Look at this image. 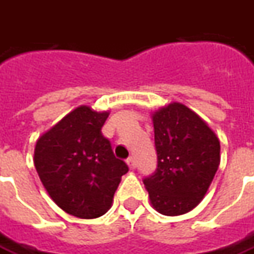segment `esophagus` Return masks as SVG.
I'll return each mask as SVG.
<instances>
[{"instance_id":"obj_1","label":"esophagus","mask_w":254,"mask_h":254,"mask_svg":"<svg viewBox=\"0 0 254 254\" xmlns=\"http://www.w3.org/2000/svg\"><path fill=\"white\" fill-rule=\"evenodd\" d=\"M127 166L130 167V169H134V167H136V160H134V158H133V156H129V158H127Z\"/></svg>"}]
</instances>
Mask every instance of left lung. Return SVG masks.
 <instances>
[{
	"label": "left lung",
	"instance_id": "1",
	"mask_svg": "<svg viewBox=\"0 0 254 254\" xmlns=\"http://www.w3.org/2000/svg\"><path fill=\"white\" fill-rule=\"evenodd\" d=\"M156 170L143 180L152 207L162 215L191 211L212 182L220 144L212 129L182 103H170L152 116Z\"/></svg>",
	"mask_w": 254,
	"mask_h": 254
}]
</instances>
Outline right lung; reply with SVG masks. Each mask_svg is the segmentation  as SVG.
<instances>
[{"mask_svg": "<svg viewBox=\"0 0 254 254\" xmlns=\"http://www.w3.org/2000/svg\"><path fill=\"white\" fill-rule=\"evenodd\" d=\"M107 111L88 106L70 111L36 141L34 163L58 207L80 219L105 215L129 167L102 134Z\"/></svg>", "mask_w": 254, "mask_h": 254, "instance_id": "right-lung-1", "label": "right lung"}]
</instances>
